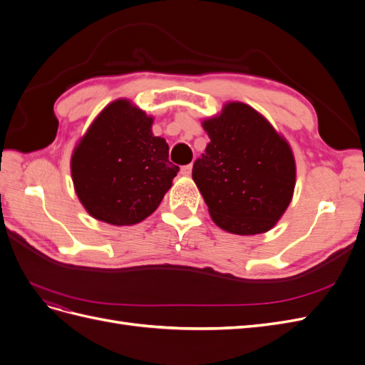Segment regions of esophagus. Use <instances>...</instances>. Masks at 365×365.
<instances>
[{"label":"esophagus","instance_id":"esophagus-1","mask_svg":"<svg viewBox=\"0 0 365 365\" xmlns=\"http://www.w3.org/2000/svg\"><path fill=\"white\" fill-rule=\"evenodd\" d=\"M192 169H193V165L192 164H187V165H182L181 168V175H184V176H190L192 175Z\"/></svg>","mask_w":365,"mask_h":365}]
</instances>
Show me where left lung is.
I'll use <instances>...</instances> for the list:
<instances>
[{
  "instance_id": "left-lung-1",
  "label": "left lung",
  "mask_w": 365,
  "mask_h": 365,
  "mask_svg": "<svg viewBox=\"0 0 365 365\" xmlns=\"http://www.w3.org/2000/svg\"><path fill=\"white\" fill-rule=\"evenodd\" d=\"M202 128L210 143L192 176L213 222L239 236L267 233L294 195L297 169L289 143L242 102L225 103Z\"/></svg>"
}]
</instances>
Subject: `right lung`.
<instances>
[{"mask_svg": "<svg viewBox=\"0 0 365 365\" xmlns=\"http://www.w3.org/2000/svg\"><path fill=\"white\" fill-rule=\"evenodd\" d=\"M153 117L128 98L102 109L71 155L74 190L85 210L102 222L123 227L158 208L180 172L169 145L152 134Z\"/></svg>", "mask_w": 365, "mask_h": 365, "instance_id": "right-lung-1", "label": "right lung"}]
</instances>
